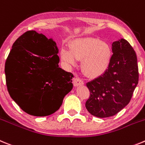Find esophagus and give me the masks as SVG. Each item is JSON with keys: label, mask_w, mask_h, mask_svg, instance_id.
<instances>
[{"label": "esophagus", "mask_w": 145, "mask_h": 145, "mask_svg": "<svg viewBox=\"0 0 145 145\" xmlns=\"http://www.w3.org/2000/svg\"><path fill=\"white\" fill-rule=\"evenodd\" d=\"M74 84L75 87H78V86H81L84 84V82L79 77H76L74 79Z\"/></svg>", "instance_id": "esophagus-1"}]
</instances>
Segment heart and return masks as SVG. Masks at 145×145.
<instances>
[{"label": "heart", "instance_id": "b5f03b06", "mask_svg": "<svg viewBox=\"0 0 145 145\" xmlns=\"http://www.w3.org/2000/svg\"><path fill=\"white\" fill-rule=\"evenodd\" d=\"M111 49L108 44L97 39L82 38L74 40L71 50H61V60L70 66H74L82 60V70L89 77H98L108 70L111 59Z\"/></svg>", "mask_w": 145, "mask_h": 145}]
</instances>
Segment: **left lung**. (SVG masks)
I'll list each match as a JSON object with an SVG mask.
<instances>
[{"label":"left lung","mask_w":145,"mask_h":145,"mask_svg":"<svg viewBox=\"0 0 145 145\" xmlns=\"http://www.w3.org/2000/svg\"><path fill=\"white\" fill-rule=\"evenodd\" d=\"M112 50L106 72L87 83L90 97L86 108L98 118L113 116L125 108L139 81L137 55L129 42L123 38L113 42Z\"/></svg>","instance_id":"left-lung-1"}]
</instances>
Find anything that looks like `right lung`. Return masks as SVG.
Instances as JSON below:
<instances>
[{"instance_id": "obj_1", "label": "right lung", "mask_w": 145, "mask_h": 145, "mask_svg": "<svg viewBox=\"0 0 145 145\" xmlns=\"http://www.w3.org/2000/svg\"><path fill=\"white\" fill-rule=\"evenodd\" d=\"M58 53L53 38L35 30L13 44L5 63L6 85L11 98L28 114H53L72 89L74 75L58 66Z\"/></svg>"}]
</instances>
